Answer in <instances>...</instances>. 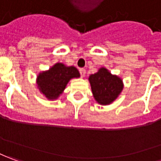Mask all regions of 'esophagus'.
I'll use <instances>...</instances> for the list:
<instances>
[{
  "label": "esophagus",
  "instance_id": "esophagus-1",
  "mask_svg": "<svg viewBox=\"0 0 161 161\" xmlns=\"http://www.w3.org/2000/svg\"><path fill=\"white\" fill-rule=\"evenodd\" d=\"M79 73H80L81 76H82V77H84V76H85L86 70H85V69H83V68H82V69H79Z\"/></svg>",
  "mask_w": 161,
  "mask_h": 161
}]
</instances>
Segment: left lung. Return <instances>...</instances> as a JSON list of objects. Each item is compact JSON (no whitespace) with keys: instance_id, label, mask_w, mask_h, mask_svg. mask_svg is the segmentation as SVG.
<instances>
[{"instance_id":"left-lung-1","label":"left lung","mask_w":161,"mask_h":161,"mask_svg":"<svg viewBox=\"0 0 161 161\" xmlns=\"http://www.w3.org/2000/svg\"><path fill=\"white\" fill-rule=\"evenodd\" d=\"M89 81L95 99L101 105L112 103L123 88L122 79L113 76L105 68L91 75Z\"/></svg>"}]
</instances>
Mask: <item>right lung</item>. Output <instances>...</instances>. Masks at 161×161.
<instances>
[{"label":"right lung","mask_w":161,"mask_h":161,"mask_svg":"<svg viewBox=\"0 0 161 161\" xmlns=\"http://www.w3.org/2000/svg\"><path fill=\"white\" fill-rule=\"evenodd\" d=\"M79 76V72L75 67H66L62 63H56L48 71L40 73L37 83L40 92L47 99H53L62 93L69 81Z\"/></svg>","instance_id":"right-lung-1"}]
</instances>
